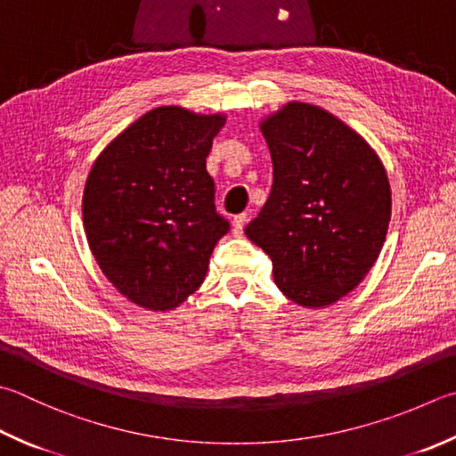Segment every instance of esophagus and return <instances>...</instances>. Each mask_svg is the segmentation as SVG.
Returning <instances> with one entry per match:
<instances>
[{"mask_svg": "<svg viewBox=\"0 0 456 456\" xmlns=\"http://www.w3.org/2000/svg\"><path fill=\"white\" fill-rule=\"evenodd\" d=\"M246 220H248L246 214H238V216H234V220H232V232H234V236H242Z\"/></svg>", "mask_w": 456, "mask_h": 456, "instance_id": "34e87169", "label": "esophagus"}]
</instances>
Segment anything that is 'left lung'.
I'll return each mask as SVG.
<instances>
[{"mask_svg":"<svg viewBox=\"0 0 456 456\" xmlns=\"http://www.w3.org/2000/svg\"><path fill=\"white\" fill-rule=\"evenodd\" d=\"M273 184L246 236L272 257L291 302L325 307L355 289L387 236L391 186L362 134L328 110L291 101L264 117Z\"/></svg>","mask_w":456,"mask_h":456,"instance_id":"left-lung-1","label":"left lung"}]
</instances>
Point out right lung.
Wrapping results in <instances>:
<instances>
[{"label":"right lung","mask_w":456,"mask_h":456,"mask_svg":"<svg viewBox=\"0 0 456 456\" xmlns=\"http://www.w3.org/2000/svg\"><path fill=\"white\" fill-rule=\"evenodd\" d=\"M224 123V113L157 107L93 162L83 191L85 236L128 302L170 312L204 281L214 246L230 230L214 208L206 170Z\"/></svg>","instance_id":"obj_1"}]
</instances>
